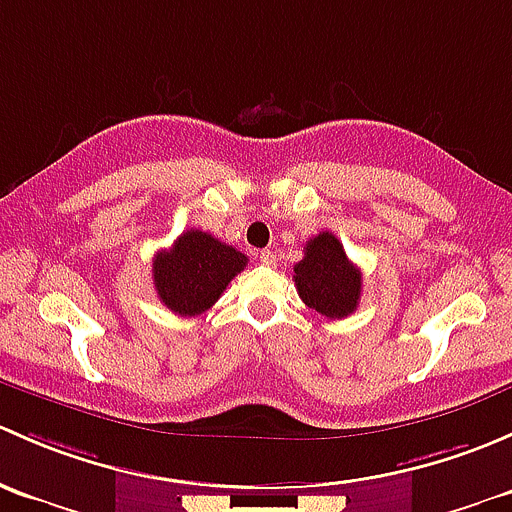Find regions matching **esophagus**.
I'll return each instance as SVG.
<instances>
[{
	"label": "esophagus",
	"instance_id": "34e87169",
	"mask_svg": "<svg viewBox=\"0 0 512 512\" xmlns=\"http://www.w3.org/2000/svg\"><path fill=\"white\" fill-rule=\"evenodd\" d=\"M258 258H261V263H263V266H276V254H273L271 249L261 251V254H258Z\"/></svg>",
	"mask_w": 512,
	"mask_h": 512
}]
</instances>
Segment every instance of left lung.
<instances>
[{"label":"left lung","mask_w":512,"mask_h":512,"mask_svg":"<svg viewBox=\"0 0 512 512\" xmlns=\"http://www.w3.org/2000/svg\"><path fill=\"white\" fill-rule=\"evenodd\" d=\"M303 251V261L293 266V281L303 303L330 320L355 313L360 305L362 271L347 258L340 239L333 231H320Z\"/></svg>","instance_id":"1"}]
</instances>
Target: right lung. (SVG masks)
<instances>
[{
	"mask_svg": "<svg viewBox=\"0 0 512 512\" xmlns=\"http://www.w3.org/2000/svg\"><path fill=\"white\" fill-rule=\"evenodd\" d=\"M249 263L234 246L221 244L199 229L184 231L167 251L152 258V281L157 298L175 315L192 318L212 308L231 278Z\"/></svg>",
	"mask_w": 512,
	"mask_h": 512,
	"instance_id": "add662e5",
	"label": "right lung"
}]
</instances>
